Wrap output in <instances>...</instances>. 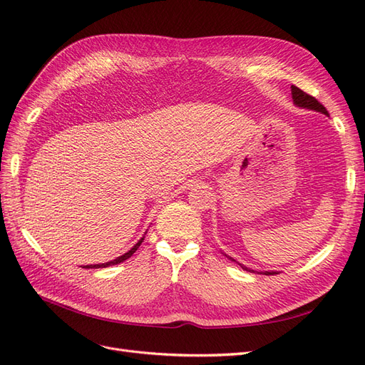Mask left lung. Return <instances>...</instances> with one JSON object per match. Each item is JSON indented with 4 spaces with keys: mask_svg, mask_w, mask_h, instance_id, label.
I'll list each match as a JSON object with an SVG mask.
<instances>
[{
    "mask_svg": "<svg viewBox=\"0 0 365 365\" xmlns=\"http://www.w3.org/2000/svg\"><path fill=\"white\" fill-rule=\"evenodd\" d=\"M291 91H292V98H294V103L297 105V106H302V108H307V109H314V111H318V113H323V114H326V115H329V113H327V109L319 103L315 97H312L311 94H307V93H304L303 90H300V88L298 86H291ZM242 268L244 269H247V271H250L248 268H245L244 264H242ZM260 274H264V275H274V274H277V272H269V271H264V272H260Z\"/></svg>",
    "mask_w": 365,
    "mask_h": 365,
    "instance_id": "1",
    "label": "left lung"
}]
</instances>
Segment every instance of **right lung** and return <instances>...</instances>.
<instances>
[{"instance_id": "right-lung-1", "label": "right lung", "mask_w": 365, "mask_h": 365, "mask_svg": "<svg viewBox=\"0 0 365 365\" xmlns=\"http://www.w3.org/2000/svg\"><path fill=\"white\" fill-rule=\"evenodd\" d=\"M141 242H143V239H140L137 244L134 245V248H130L126 254H123V256H120V257H117L115 260H113V262H108V263H102V264H86V267H83V268H103V267H109V264H117V263H121L123 260H126V259H129L132 254H134L137 250H138V247L141 245Z\"/></svg>"}]
</instances>
